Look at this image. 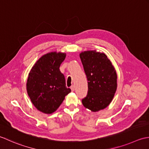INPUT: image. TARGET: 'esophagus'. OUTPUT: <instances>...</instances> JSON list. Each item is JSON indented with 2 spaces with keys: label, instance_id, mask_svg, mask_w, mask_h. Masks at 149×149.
I'll list each match as a JSON object with an SVG mask.
<instances>
[{
  "label": "esophagus",
  "instance_id": "esophagus-1",
  "mask_svg": "<svg viewBox=\"0 0 149 149\" xmlns=\"http://www.w3.org/2000/svg\"><path fill=\"white\" fill-rule=\"evenodd\" d=\"M71 89L72 91H74V86H73V85H72V86H71Z\"/></svg>",
  "mask_w": 149,
  "mask_h": 149
}]
</instances>
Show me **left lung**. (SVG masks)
Returning a JSON list of instances; mask_svg holds the SVG:
<instances>
[{
  "label": "left lung",
  "mask_w": 149,
  "mask_h": 149,
  "mask_svg": "<svg viewBox=\"0 0 149 149\" xmlns=\"http://www.w3.org/2000/svg\"><path fill=\"white\" fill-rule=\"evenodd\" d=\"M88 81V92L81 100L85 107L99 111L110 104L117 89V74L107 56L96 51L80 54Z\"/></svg>",
  "instance_id": "1"
}]
</instances>
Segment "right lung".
Masks as SVG:
<instances>
[{"label":"right lung","mask_w":149,"mask_h":149,"mask_svg":"<svg viewBox=\"0 0 149 149\" xmlns=\"http://www.w3.org/2000/svg\"><path fill=\"white\" fill-rule=\"evenodd\" d=\"M66 54L51 52L38 59L30 71L27 80L28 95L35 107L45 114L56 111L71 91L65 86L60 66Z\"/></svg>","instance_id":"1"}]
</instances>
